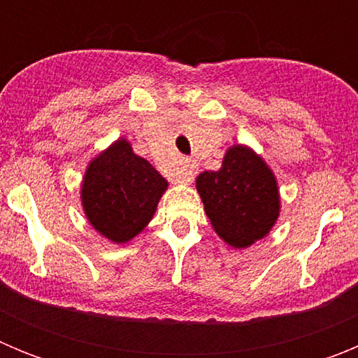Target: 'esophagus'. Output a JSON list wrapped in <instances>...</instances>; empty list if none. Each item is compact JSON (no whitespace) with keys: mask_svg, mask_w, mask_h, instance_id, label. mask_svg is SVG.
I'll list each match as a JSON object with an SVG mask.
<instances>
[{"mask_svg":"<svg viewBox=\"0 0 358 358\" xmlns=\"http://www.w3.org/2000/svg\"><path fill=\"white\" fill-rule=\"evenodd\" d=\"M195 173H197V166H195L194 161L185 159V163L181 164V169H179V172H177V181L188 185V182L194 181Z\"/></svg>","mask_w":358,"mask_h":358,"instance_id":"34e87169","label":"esophagus"}]
</instances>
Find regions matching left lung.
I'll return each mask as SVG.
<instances>
[{
    "instance_id": "1",
    "label": "left lung",
    "mask_w": 358,
    "mask_h": 358,
    "mask_svg": "<svg viewBox=\"0 0 358 358\" xmlns=\"http://www.w3.org/2000/svg\"><path fill=\"white\" fill-rule=\"evenodd\" d=\"M197 192L218 236L236 249L264 238L280 215L276 177L242 145L227 150L222 169L197 177Z\"/></svg>"
}]
</instances>
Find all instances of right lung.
Returning <instances> with one entry per match:
<instances>
[{
  "label": "right lung",
  "instance_id": "right-lung-1",
  "mask_svg": "<svg viewBox=\"0 0 358 358\" xmlns=\"http://www.w3.org/2000/svg\"><path fill=\"white\" fill-rule=\"evenodd\" d=\"M166 186V179L136 156L127 140H118L85 170L82 206L98 233L123 243L150 222Z\"/></svg>",
  "mask_w": 358,
  "mask_h": 358
}]
</instances>
